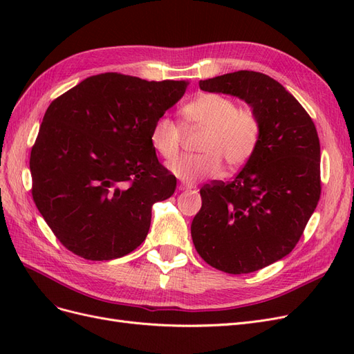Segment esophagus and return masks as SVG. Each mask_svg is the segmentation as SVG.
I'll return each instance as SVG.
<instances>
[{
  "label": "esophagus",
  "instance_id": "1",
  "mask_svg": "<svg viewBox=\"0 0 354 354\" xmlns=\"http://www.w3.org/2000/svg\"><path fill=\"white\" fill-rule=\"evenodd\" d=\"M187 189H190L189 186H185V185H180L178 186V190H187Z\"/></svg>",
  "mask_w": 354,
  "mask_h": 354
}]
</instances>
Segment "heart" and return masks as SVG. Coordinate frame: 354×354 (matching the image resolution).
Returning <instances> with one entry per match:
<instances>
[{
  "mask_svg": "<svg viewBox=\"0 0 354 354\" xmlns=\"http://www.w3.org/2000/svg\"><path fill=\"white\" fill-rule=\"evenodd\" d=\"M186 125L207 130L199 155L180 156L169 164L177 178L187 185L216 177L221 160L229 168L245 165L260 138V121L250 108H238L233 99L218 93L201 94L181 109ZM151 145L165 159H173L181 145V128L167 115L158 118L151 130Z\"/></svg>",
  "mask_w": 354,
  "mask_h": 354,
  "instance_id": "obj_1",
  "label": "heart"
}]
</instances>
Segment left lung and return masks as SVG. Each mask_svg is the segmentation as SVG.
Masks as SVG:
<instances>
[{"mask_svg":"<svg viewBox=\"0 0 354 354\" xmlns=\"http://www.w3.org/2000/svg\"><path fill=\"white\" fill-rule=\"evenodd\" d=\"M230 94L260 121L254 155L229 183L201 189L190 232L198 254L230 274L251 273L283 259L301 238L320 198V145L312 118L282 84L254 71L199 81Z\"/></svg>","mask_w":354,"mask_h":354,"instance_id":"1","label":"left lung"}]
</instances>
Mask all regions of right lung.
<instances>
[{"mask_svg":"<svg viewBox=\"0 0 354 354\" xmlns=\"http://www.w3.org/2000/svg\"><path fill=\"white\" fill-rule=\"evenodd\" d=\"M187 85L108 72L51 102L30 152L32 196L69 251L113 260L146 239L152 205L177 185L159 164L151 130Z\"/></svg>","mask_w":354,"mask_h":354,"instance_id":"obj_1","label":"right lung"}]
</instances>
